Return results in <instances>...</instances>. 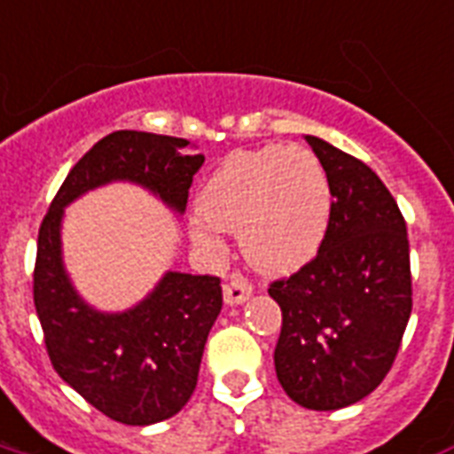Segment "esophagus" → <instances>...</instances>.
Here are the masks:
<instances>
[{
	"label": "esophagus",
	"mask_w": 454,
	"mask_h": 454,
	"mask_svg": "<svg viewBox=\"0 0 454 454\" xmlns=\"http://www.w3.org/2000/svg\"><path fill=\"white\" fill-rule=\"evenodd\" d=\"M250 294H253V284L247 281V278L243 277H231L223 284V298H226L228 305H238L243 303V301H247L250 298Z\"/></svg>",
	"instance_id": "34e87169"
}]
</instances>
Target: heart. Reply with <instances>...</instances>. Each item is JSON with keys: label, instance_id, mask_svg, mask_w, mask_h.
<instances>
[{"label": "heart", "instance_id": "obj_1", "mask_svg": "<svg viewBox=\"0 0 454 454\" xmlns=\"http://www.w3.org/2000/svg\"><path fill=\"white\" fill-rule=\"evenodd\" d=\"M197 209L200 243H214V228L240 233V250L253 267L291 271L317 253L327 233L330 180L303 146L236 151L204 183Z\"/></svg>", "mask_w": 454, "mask_h": 454}]
</instances>
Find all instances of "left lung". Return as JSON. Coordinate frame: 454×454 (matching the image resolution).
I'll use <instances>...</instances> for the list:
<instances>
[{
  "mask_svg": "<svg viewBox=\"0 0 454 454\" xmlns=\"http://www.w3.org/2000/svg\"><path fill=\"white\" fill-rule=\"evenodd\" d=\"M332 192L317 254L270 284L281 308L274 368L295 404L332 411L364 399L397 358L411 315L406 221L380 177L351 153L305 137Z\"/></svg>",
  "mask_w": 454,
  "mask_h": 454,
  "instance_id": "left-lung-1",
  "label": "left lung"
}]
</instances>
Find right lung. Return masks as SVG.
Returning <instances> with one entry per match:
<instances>
[{
  "label": "right lung",
  "mask_w": 454,
  "mask_h": 454,
  "mask_svg": "<svg viewBox=\"0 0 454 454\" xmlns=\"http://www.w3.org/2000/svg\"><path fill=\"white\" fill-rule=\"evenodd\" d=\"M184 139L120 129L103 137L69 170L38 231L33 303L50 364L89 404L127 426L159 424L183 409L200 375L209 330L223 305L221 278L170 271L156 291L122 315L90 310L62 270V209L110 180L149 187L184 211L192 176L204 163Z\"/></svg>",
  "instance_id": "1"
}]
</instances>
